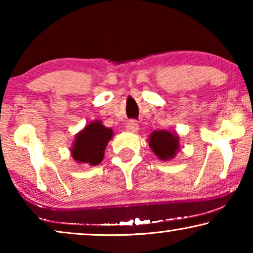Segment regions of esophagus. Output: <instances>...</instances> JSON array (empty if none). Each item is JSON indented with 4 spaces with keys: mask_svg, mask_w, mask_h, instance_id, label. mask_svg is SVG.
Returning a JSON list of instances; mask_svg holds the SVG:
<instances>
[{
    "mask_svg": "<svg viewBox=\"0 0 253 253\" xmlns=\"http://www.w3.org/2000/svg\"><path fill=\"white\" fill-rule=\"evenodd\" d=\"M126 131H129V132H137V130L139 129V126H138V123L136 121H129V122L126 123Z\"/></svg>",
    "mask_w": 253,
    "mask_h": 253,
    "instance_id": "obj_1",
    "label": "esophagus"
}]
</instances>
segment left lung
I'll list each match as a JSON object with an SVG mask.
<instances>
[{
  "mask_svg": "<svg viewBox=\"0 0 253 253\" xmlns=\"http://www.w3.org/2000/svg\"><path fill=\"white\" fill-rule=\"evenodd\" d=\"M151 150L162 161L171 160L179 148V138L168 130L153 131L148 139Z\"/></svg>",
  "mask_w": 253,
  "mask_h": 253,
  "instance_id": "8db88e82",
  "label": "left lung"
}]
</instances>
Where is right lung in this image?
<instances>
[{"instance_id": "obj_1", "label": "right lung", "mask_w": 253, "mask_h": 253, "mask_svg": "<svg viewBox=\"0 0 253 253\" xmlns=\"http://www.w3.org/2000/svg\"><path fill=\"white\" fill-rule=\"evenodd\" d=\"M113 137V130L100 121L89 123L76 136L71 155L78 164L96 166L102 161L105 148Z\"/></svg>"}]
</instances>
